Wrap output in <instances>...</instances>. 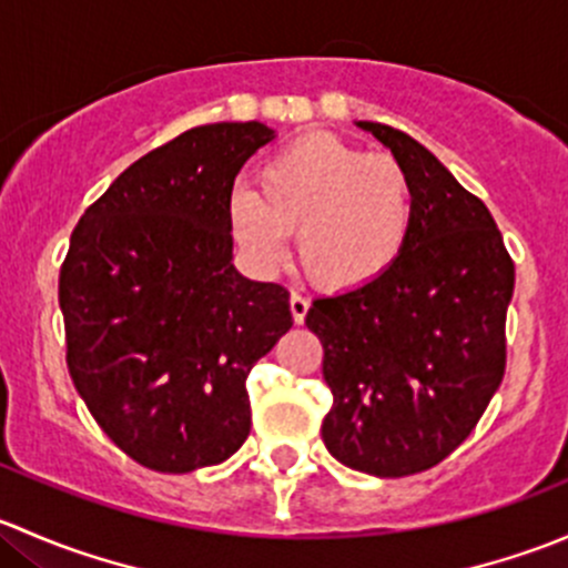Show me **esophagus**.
<instances>
[{
  "label": "esophagus",
  "mask_w": 568,
  "mask_h": 568,
  "mask_svg": "<svg viewBox=\"0 0 568 568\" xmlns=\"http://www.w3.org/2000/svg\"><path fill=\"white\" fill-rule=\"evenodd\" d=\"M307 311H311V302H307L302 294H291V316H294L296 324H302V321H305Z\"/></svg>",
  "instance_id": "1"
}]
</instances>
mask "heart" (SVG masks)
Instances as JSON below:
<instances>
[{"label": "heart", "instance_id": "obj_1", "mask_svg": "<svg viewBox=\"0 0 568 568\" xmlns=\"http://www.w3.org/2000/svg\"><path fill=\"white\" fill-rule=\"evenodd\" d=\"M231 231L263 272L283 266L288 233L307 277L321 288L357 291L385 277L415 225V189L398 159L365 153L335 134H311L274 153L257 194L236 189Z\"/></svg>", "mask_w": 568, "mask_h": 568}]
</instances>
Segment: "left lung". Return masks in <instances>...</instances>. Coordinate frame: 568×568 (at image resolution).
<instances>
[{
  "mask_svg": "<svg viewBox=\"0 0 568 568\" xmlns=\"http://www.w3.org/2000/svg\"><path fill=\"white\" fill-rule=\"evenodd\" d=\"M357 125L404 164L415 225L385 277L321 296L305 324L332 390L326 450L359 473L404 478L454 454L500 387L514 261L489 209L432 151L390 125Z\"/></svg>",
  "mask_w": 568,
  "mask_h": 568,
  "instance_id": "8db88e82",
  "label": "left lung"
}]
</instances>
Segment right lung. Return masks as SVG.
Wrapping results in <instances>:
<instances>
[{
	"label": "right lung",
	"mask_w": 568,
	"mask_h": 568,
	"mask_svg": "<svg viewBox=\"0 0 568 568\" xmlns=\"http://www.w3.org/2000/svg\"><path fill=\"white\" fill-rule=\"evenodd\" d=\"M272 140L257 120L183 131L114 178L71 233L68 371L106 437L156 473L242 448L252 365L294 324L283 285L233 266V181Z\"/></svg>",
	"instance_id": "1"
}]
</instances>
